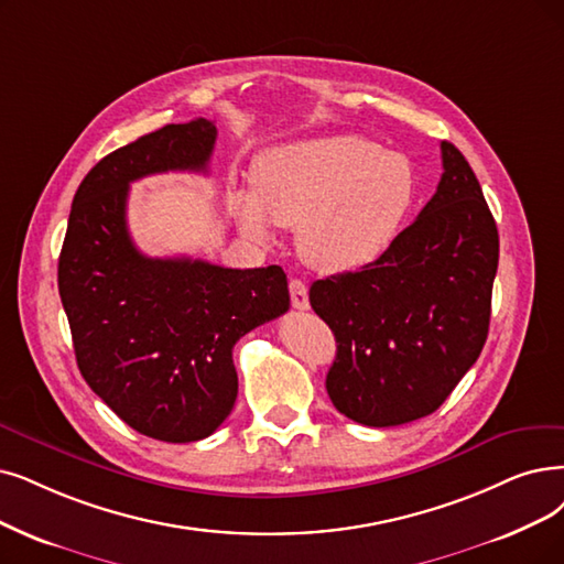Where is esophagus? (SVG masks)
I'll return each instance as SVG.
<instances>
[{"label": "esophagus", "instance_id": "34e87169", "mask_svg": "<svg viewBox=\"0 0 564 564\" xmlns=\"http://www.w3.org/2000/svg\"><path fill=\"white\" fill-rule=\"evenodd\" d=\"M289 294H291V305L296 310H307L310 299H307V284L303 280H291L289 282Z\"/></svg>", "mask_w": 564, "mask_h": 564}]
</instances>
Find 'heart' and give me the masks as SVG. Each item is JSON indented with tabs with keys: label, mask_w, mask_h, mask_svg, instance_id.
I'll return each instance as SVG.
<instances>
[{
	"label": "heart",
	"mask_w": 564,
	"mask_h": 564,
	"mask_svg": "<svg viewBox=\"0 0 564 564\" xmlns=\"http://www.w3.org/2000/svg\"><path fill=\"white\" fill-rule=\"evenodd\" d=\"M414 192L408 156L356 133H328L265 150L252 189H234L229 204L247 236L265 240L270 224L299 229L310 265L347 273L387 250Z\"/></svg>",
	"instance_id": "1"
}]
</instances>
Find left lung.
Masks as SVG:
<instances>
[{
    "label": "left lung",
    "mask_w": 564,
    "mask_h": 564,
    "mask_svg": "<svg viewBox=\"0 0 564 564\" xmlns=\"http://www.w3.org/2000/svg\"><path fill=\"white\" fill-rule=\"evenodd\" d=\"M442 180L389 250L356 273L310 286L337 354L335 410L389 427L433 414L475 366L490 324L500 238L463 152L442 141Z\"/></svg>",
    "instance_id": "1"
}]
</instances>
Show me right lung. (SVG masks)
Returning <instances> with one entry per match:
<instances>
[{"instance_id": "add662e5", "label": "right lung", "mask_w": 564, "mask_h": 564, "mask_svg": "<svg viewBox=\"0 0 564 564\" xmlns=\"http://www.w3.org/2000/svg\"><path fill=\"white\" fill-rule=\"evenodd\" d=\"M217 129L198 118L141 137L89 171L74 196L57 286L80 375L145 437L185 444L213 435L234 410V345L289 310L280 265L221 268L152 259L127 229L133 180L206 173Z\"/></svg>"}]
</instances>
